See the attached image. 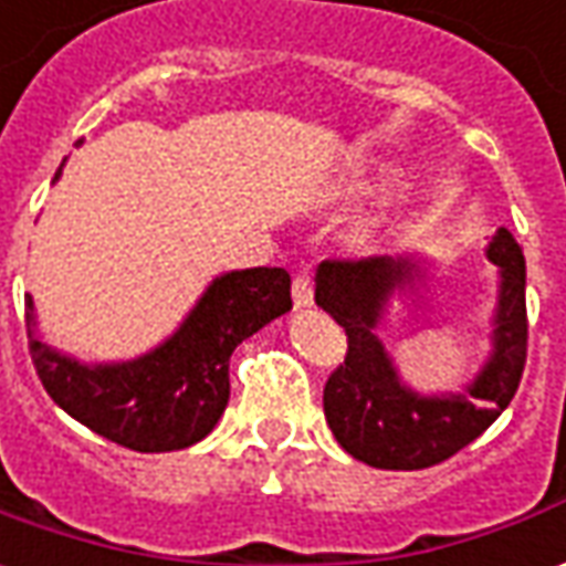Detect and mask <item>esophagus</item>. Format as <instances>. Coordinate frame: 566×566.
Listing matches in <instances>:
<instances>
[{
    "label": "esophagus",
    "instance_id": "34e87169",
    "mask_svg": "<svg viewBox=\"0 0 566 566\" xmlns=\"http://www.w3.org/2000/svg\"><path fill=\"white\" fill-rule=\"evenodd\" d=\"M292 302H295V307L314 305V280H311V274H295V280H292Z\"/></svg>",
    "mask_w": 566,
    "mask_h": 566
}]
</instances>
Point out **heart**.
<instances>
[{
    "instance_id": "obj_1",
    "label": "heart",
    "mask_w": 566,
    "mask_h": 566,
    "mask_svg": "<svg viewBox=\"0 0 566 566\" xmlns=\"http://www.w3.org/2000/svg\"><path fill=\"white\" fill-rule=\"evenodd\" d=\"M403 237V228L400 224H369L364 231L354 233V249H360V252H379L385 245L397 243Z\"/></svg>"
}]
</instances>
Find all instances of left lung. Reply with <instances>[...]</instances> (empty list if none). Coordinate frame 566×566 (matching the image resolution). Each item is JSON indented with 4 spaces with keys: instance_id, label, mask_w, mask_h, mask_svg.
<instances>
[{
    "instance_id": "8db88e82",
    "label": "left lung",
    "mask_w": 566,
    "mask_h": 566,
    "mask_svg": "<svg viewBox=\"0 0 566 566\" xmlns=\"http://www.w3.org/2000/svg\"><path fill=\"white\" fill-rule=\"evenodd\" d=\"M499 268L493 350L462 395L422 397L397 376L376 335L395 292H412V259H329L317 268V305L348 335L345 364L323 388V412L342 450L373 469H431L481 438L512 403L527 364V264L505 228L486 245Z\"/></svg>"
}]
</instances>
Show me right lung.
<instances>
[{
	"instance_id": "right-lung-1",
	"label": "right lung",
	"mask_w": 566,
	"mask_h": 566,
	"mask_svg": "<svg viewBox=\"0 0 566 566\" xmlns=\"http://www.w3.org/2000/svg\"><path fill=\"white\" fill-rule=\"evenodd\" d=\"M290 283L283 268L216 276L178 333L138 360L85 366L33 333L30 357L54 403L95 434L138 453L185 450L206 438L228 407L233 348L292 307ZM23 302L33 326V298Z\"/></svg>"
}]
</instances>
